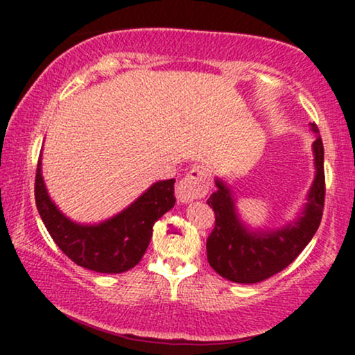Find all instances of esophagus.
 Masks as SVG:
<instances>
[{
    "instance_id": "1",
    "label": "esophagus",
    "mask_w": 355,
    "mask_h": 355,
    "mask_svg": "<svg viewBox=\"0 0 355 355\" xmlns=\"http://www.w3.org/2000/svg\"><path fill=\"white\" fill-rule=\"evenodd\" d=\"M210 176L207 169L202 166H193L176 186V197L179 202L189 203L193 198H202L207 196L210 189Z\"/></svg>"
}]
</instances>
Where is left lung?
Masks as SVG:
<instances>
[{"label": "left lung", "instance_id": "left-lung-1", "mask_svg": "<svg viewBox=\"0 0 355 355\" xmlns=\"http://www.w3.org/2000/svg\"><path fill=\"white\" fill-rule=\"evenodd\" d=\"M318 135V128L312 124ZM315 174L302 216L278 231H249L237 216L234 198L226 184L216 179L218 191L207 203L215 211V227L207 239L208 263L232 283H260L293 263L317 232L324 208L323 142H313Z\"/></svg>", "mask_w": 355, "mask_h": 355}]
</instances>
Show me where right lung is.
I'll return each instance as SVG.
<instances>
[{
    "label": "right lung",
    "mask_w": 355,
    "mask_h": 355,
    "mask_svg": "<svg viewBox=\"0 0 355 355\" xmlns=\"http://www.w3.org/2000/svg\"><path fill=\"white\" fill-rule=\"evenodd\" d=\"M174 179L155 182L116 216L100 225L84 226L66 218L51 202L38 159L35 203L53 241L76 265L96 273H124L142 260L155 221L174 207Z\"/></svg>",
    "instance_id": "right-lung-1"
}]
</instances>
